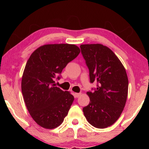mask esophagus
Returning a JSON list of instances; mask_svg holds the SVG:
<instances>
[{"label": "esophagus", "instance_id": "1", "mask_svg": "<svg viewBox=\"0 0 149 149\" xmlns=\"http://www.w3.org/2000/svg\"><path fill=\"white\" fill-rule=\"evenodd\" d=\"M81 93H75L74 96H75V97H79L81 95Z\"/></svg>", "mask_w": 149, "mask_h": 149}]
</instances>
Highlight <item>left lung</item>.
Masks as SVG:
<instances>
[{
    "instance_id": "obj_1",
    "label": "left lung",
    "mask_w": 149,
    "mask_h": 149,
    "mask_svg": "<svg viewBox=\"0 0 149 149\" xmlns=\"http://www.w3.org/2000/svg\"><path fill=\"white\" fill-rule=\"evenodd\" d=\"M89 72L90 83H96L87 95L90 102L83 109L87 121L97 128L111 126L125 107L128 92L125 69L116 55L101 44L81 45Z\"/></svg>"
}]
</instances>
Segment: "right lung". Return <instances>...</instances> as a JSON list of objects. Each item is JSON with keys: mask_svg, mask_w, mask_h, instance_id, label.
<instances>
[{"mask_svg": "<svg viewBox=\"0 0 149 149\" xmlns=\"http://www.w3.org/2000/svg\"><path fill=\"white\" fill-rule=\"evenodd\" d=\"M75 45H45L31 54L22 79V92L28 111L38 125L46 129L58 127L68 115L74 96L56 86L62 70L76 58Z\"/></svg>", "mask_w": 149, "mask_h": 149, "instance_id": "right-lung-1", "label": "right lung"}]
</instances>
